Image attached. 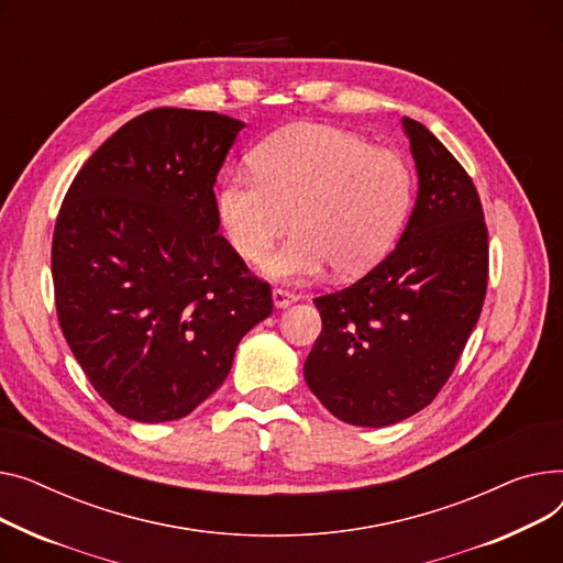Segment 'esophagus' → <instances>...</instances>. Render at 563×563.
<instances>
[{"label":"esophagus","instance_id":"esophagus-1","mask_svg":"<svg viewBox=\"0 0 563 563\" xmlns=\"http://www.w3.org/2000/svg\"><path fill=\"white\" fill-rule=\"evenodd\" d=\"M297 300H300V295H295L290 290H284V288H275L273 290V302H275L277 309H286V307H290Z\"/></svg>","mask_w":563,"mask_h":563}]
</instances>
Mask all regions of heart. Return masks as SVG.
Returning a JSON list of instances; mask_svg holds the SVG:
<instances>
[{
  "label": "heart",
  "mask_w": 563,
  "mask_h": 563,
  "mask_svg": "<svg viewBox=\"0 0 563 563\" xmlns=\"http://www.w3.org/2000/svg\"><path fill=\"white\" fill-rule=\"evenodd\" d=\"M250 163L252 173L222 175L216 213L247 263L266 261L295 218L292 239L268 263L275 277L305 279L327 266L339 277L366 275L398 243L413 209L409 161L339 126H284Z\"/></svg>",
  "instance_id": "heart-1"
}]
</instances>
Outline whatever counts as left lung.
Here are the masks:
<instances>
[{
  "mask_svg": "<svg viewBox=\"0 0 563 563\" xmlns=\"http://www.w3.org/2000/svg\"><path fill=\"white\" fill-rule=\"evenodd\" d=\"M418 200L400 243L347 288L316 297L322 332L305 379L339 420L400 422L432 402L479 320L488 229L471 175L424 124L402 118Z\"/></svg>",
  "mask_w": 563,
  "mask_h": 563,
  "instance_id": "obj_1",
  "label": "left lung"
}]
</instances>
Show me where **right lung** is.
Wrapping results in <instances>:
<instances>
[{
  "label": "right lung",
  "instance_id": "obj_1",
  "mask_svg": "<svg viewBox=\"0 0 563 563\" xmlns=\"http://www.w3.org/2000/svg\"><path fill=\"white\" fill-rule=\"evenodd\" d=\"M243 122L154 109L122 124L77 173L54 224L56 313L102 400L139 422L188 416L273 313L218 234L216 175Z\"/></svg>",
  "mask_w": 563,
  "mask_h": 563
}]
</instances>
